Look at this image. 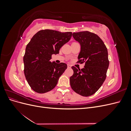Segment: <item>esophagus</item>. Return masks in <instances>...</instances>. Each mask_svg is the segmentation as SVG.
<instances>
[{
  "instance_id": "34e87169",
  "label": "esophagus",
  "mask_w": 131,
  "mask_h": 131,
  "mask_svg": "<svg viewBox=\"0 0 131 131\" xmlns=\"http://www.w3.org/2000/svg\"><path fill=\"white\" fill-rule=\"evenodd\" d=\"M67 67H68V68H70L71 67H72V66H71V65L69 64H67Z\"/></svg>"
}]
</instances>
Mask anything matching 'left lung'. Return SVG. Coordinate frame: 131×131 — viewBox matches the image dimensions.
<instances>
[{"mask_svg":"<svg viewBox=\"0 0 131 131\" xmlns=\"http://www.w3.org/2000/svg\"><path fill=\"white\" fill-rule=\"evenodd\" d=\"M73 37L81 46L79 62H85V64L81 69L72 67L74 74L70 78V86L76 93L88 97L96 93L105 80L109 64L108 50L94 33L84 31L73 33Z\"/></svg>","mask_w":131,"mask_h":131,"instance_id":"1","label":"left lung"}]
</instances>
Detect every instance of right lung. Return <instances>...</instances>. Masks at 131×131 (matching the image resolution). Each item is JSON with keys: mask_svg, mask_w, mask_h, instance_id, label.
Returning <instances> with one entry per match:
<instances>
[{"mask_svg": "<svg viewBox=\"0 0 131 131\" xmlns=\"http://www.w3.org/2000/svg\"><path fill=\"white\" fill-rule=\"evenodd\" d=\"M72 33L45 29L39 31L28 43L23 57L24 73L33 91L44 93L53 89L67 68L64 63L50 61L53 54H58L61 47L68 42Z\"/></svg>", "mask_w": 131, "mask_h": 131, "instance_id": "1", "label": "right lung"}]
</instances>
